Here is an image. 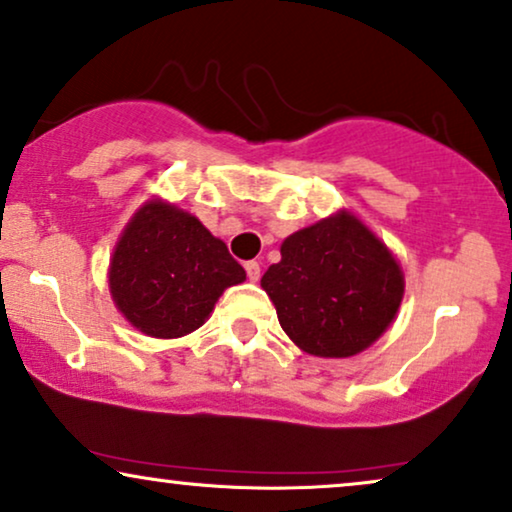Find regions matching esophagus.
Segmentation results:
<instances>
[{
  "instance_id": "34e87169",
  "label": "esophagus",
  "mask_w": 512,
  "mask_h": 512,
  "mask_svg": "<svg viewBox=\"0 0 512 512\" xmlns=\"http://www.w3.org/2000/svg\"><path fill=\"white\" fill-rule=\"evenodd\" d=\"M244 270H247V277H249L251 282L261 280V265H258L256 261H247V263H244Z\"/></svg>"
}]
</instances>
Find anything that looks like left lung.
Returning a JSON list of instances; mask_svg holds the SVG:
<instances>
[{
	"mask_svg": "<svg viewBox=\"0 0 512 512\" xmlns=\"http://www.w3.org/2000/svg\"><path fill=\"white\" fill-rule=\"evenodd\" d=\"M261 287L284 334L315 357H353L386 334L404 298L393 251L353 211L296 230Z\"/></svg>",
	"mask_w": 512,
	"mask_h": 512,
	"instance_id": "left-lung-1",
	"label": "left lung"
}]
</instances>
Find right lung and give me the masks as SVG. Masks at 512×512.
Here are the masks:
<instances>
[{"label":"right lung","mask_w":512,"mask_h":512,"mask_svg":"<svg viewBox=\"0 0 512 512\" xmlns=\"http://www.w3.org/2000/svg\"><path fill=\"white\" fill-rule=\"evenodd\" d=\"M247 272L197 216L162 197L143 202L119 235L108 287L131 327L181 338L202 327L228 287Z\"/></svg>","instance_id":"1"}]
</instances>
